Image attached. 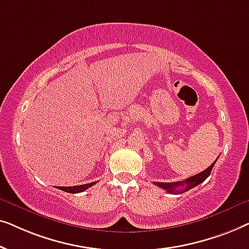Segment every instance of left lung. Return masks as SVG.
I'll return each instance as SVG.
<instances>
[{
	"label": "left lung",
	"instance_id": "left-lung-1",
	"mask_svg": "<svg viewBox=\"0 0 249 249\" xmlns=\"http://www.w3.org/2000/svg\"><path fill=\"white\" fill-rule=\"evenodd\" d=\"M216 160L214 161L212 164H211L209 168L204 171L197 173V175L189 177L182 181H176V182H154V185H156L160 188L166 190V193L170 194H182L187 192V190L194 188V187L198 186L199 183H202L205 181V180L209 178V176L211 175V171H212L214 164H215Z\"/></svg>",
	"mask_w": 249,
	"mask_h": 249
}]
</instances>
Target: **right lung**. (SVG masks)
<instances>
[{
    "mask_svg": "<svg viewBox=\"0 0 249 249\" xmlns=\"http://www.w3.org/2000/svg\"><path fill=\"white\" fill-rule=\"evenodd\" d=\"M95 182H89V183H86V185H80V186H72V187H57V189L60 190H63V192L66 193H70V194H77V193H81L84 192V190H86L89 188V187L94 186Z\"/></svg>",
    "mask_w": 249,
    "mask_h": 249,
    "instance_id": "add662e5",
    "label": "right lung"
}]
</instances>
